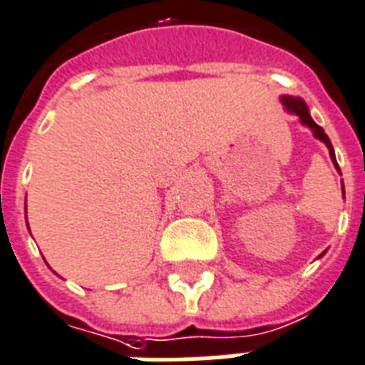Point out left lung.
<instances>
[{
	"label": "left lung",
	"instance_id": "left-lung-1",
	"mask_svg": "<svg viewBox=\"0 0 365 365\" xmlns=\"http://www.w3.org/2000/svg\"><path fill=\"white\" fill-rule=\"evenodd\" d=\"M280 102H282L284 110L288 111V113L299 117L301 125L307 126V128H311L312 136L317 138V140H320L322 143H326V148H328V151H329V157H331V160H334L335 168L339 170V166H337V160H335L334 145H331V142H329L328 134L324 132L322 126H318L317 123L312 121L311 111H309L307 104L303 102V98H299V96H289V94H284V96H280ZM341 189H343V199H345V187H341Z\"/></svg>",
	"mask_w": 365,
	"mask_h": 365
}]
</instances>
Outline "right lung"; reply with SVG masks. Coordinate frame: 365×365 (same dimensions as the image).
<instances>
[{"mask_svg":"<svg viewBox=\"0 0 365 365\" xmlns=\"http://www.w3.org/2000/svg\"><path fill=\"white\" fill-rule=\"evenodd\" d=\"M26 225H28V222H26ZM28 229H30V227H28Z\"/></svg>","mask_w":365,"mask_h":365,"instance_id":"obj_1","label":"right lung"}]
</instances>
